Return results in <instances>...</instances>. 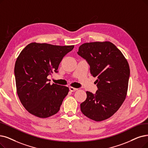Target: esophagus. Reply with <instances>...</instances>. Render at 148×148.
<instances>
[{
    "label": "esophagus",
    "mask_w": 148,
    "mask_h": 148,
    "mask_svg": "<svg viewBox=\"0 0 148 148\" xmlns=\"http://www.w3.org/2000/svg\"><path fill=\"white\" fill-rule=\"evenodd\" d=\"M69 89L71 92H75L76 90H77L78 88H74V87H70Z\"/></svg>",
    "instance_id": "34e87169"
}]
</instances>
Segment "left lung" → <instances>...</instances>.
Returning a JSON list of instances; mask_svg holds the SVG:
<instances>
[{"label": "left lung", "mask_w": 148, "mask_h": 148, "mask_svg": "<svg viewBox=\"0 0 148 148\" xmlns=\"http://www.w3.org/2000/svg\"><path fill=\"white\" fill-rule=\"evenodd\" d=\"M77 53L90 66L98 90L86 92L87 98L80 105L82 113L96 121L106 120L119 109L126 97L130 69L120 50L110 42L82 44Z\"/></svg>", "instance_id": "obj_1"}]
</instances>
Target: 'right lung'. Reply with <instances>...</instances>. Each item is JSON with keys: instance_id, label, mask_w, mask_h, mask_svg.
<instances>
[{"instance_id": "obj_1", "label": "right lung", "mask_w": 148, "mask_h": 148, "mask_svg": "<svg viewBox=\"0 0 148 148\" xmlns=\"http://www.w3.org/2000/svg\"><path fill=\"white\" fill-rule=\"evenodd\" d=\"M73 48L74 45L33 42L21 52L14 66L17 93L23 107L32 115L44 119L60 110L69 88L51 85L47 76L58 72L63 57Z\"/></svg>"}]
</instances>
